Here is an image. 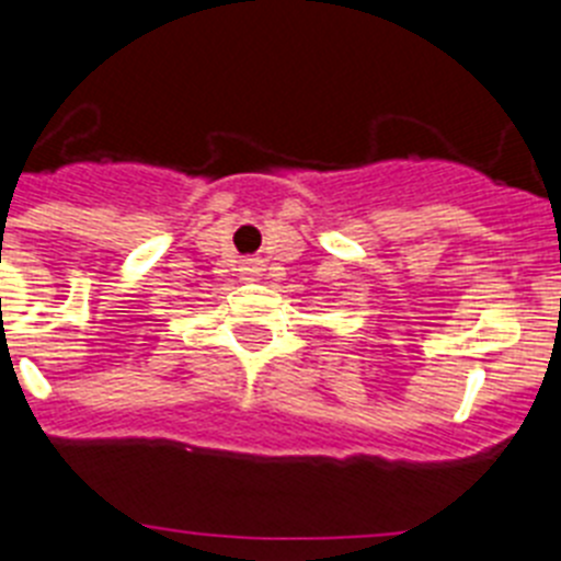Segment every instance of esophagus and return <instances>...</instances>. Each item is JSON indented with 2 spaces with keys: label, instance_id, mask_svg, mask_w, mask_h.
Wrapping results in <instances>:
<instances>
[{
  "label": "esophagus",
  "instance_id": "34e87169",
  "mask_svg": "<svg viewBox=\"0 0 561 561\" xmlns=\"http://www.w3.org/2000/svg\"><path fill=\"white\" fill-rule=\"evenodd\" d=\"M265 271V267H262V259H242V273L244 276H259V273Z\"/></svg>",
  "mask_w": 561,
  "mask_h": 561
}]
</instances>
